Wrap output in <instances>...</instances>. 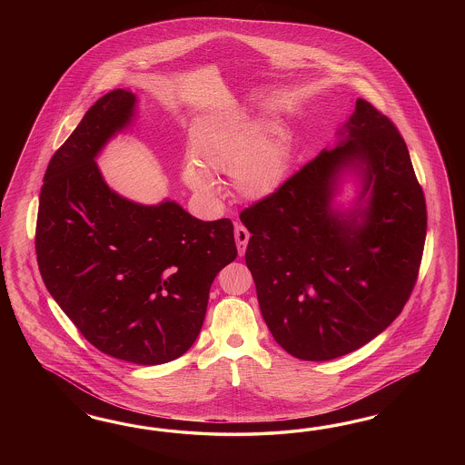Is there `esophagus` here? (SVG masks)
I'll return each instance as SVG.
<instances>
[{"mask_svg":"<svg viewBox=\"0 0 465 465\" xmlns=\"http://www.w3.org/2000/svg\"><path fill=\"white\" fill-rule=\"evenodd\" d=\"M249 239H251V233L247 232V228L242 225H235V242H237V249H239L240 257L245 253Z\"/></svg>","mask_w":465,"mask_h":465,"instance_id":"1","label":"esophagus"}]
</instances>
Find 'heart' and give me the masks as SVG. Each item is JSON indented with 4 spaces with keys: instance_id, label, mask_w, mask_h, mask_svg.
Masks as SVG:
<instances>
[{
    "instance_id": "1",
    "label": "heart",
    "mask_w": 465,
    "mask_h": 465,
    "mask_svg": "<svg viewBox=\"0 0 465 465\" xmlns=\"http://www.w3.org/2000/svg\"><path fill=\"white\" fill-rule=\"evenodd\" d=\"M193 158L183 165L185 185L204 201L222 189L214 173L230 175L235 193L259 203L274 196L288 169V136L280 123H266L245 111L214 114L197 126Z\"/></svg>"
}]
</instances>
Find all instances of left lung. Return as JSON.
<instances>
[{
    "label": "left lung",
    "instance_id": "left-lung-1",
    "mask_svg": "<svg viewBox=\"0 0 465 465\" xmlns=\"http://www.w3.org/2000/svg\"><path fill=\"white\" fill-rule=\"evenodd\" d=\"M351 178L357 194L337 197ZM272 338L298 360L327 361L377 338L404 309L426 239V203L394 124L358 99L336 143L274 196L240 214Z\"/></svg>",
    "mask_w": 465,
    "mask_h": 465
}]
</instances>
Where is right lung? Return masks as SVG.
<instances>
[{
  "label": "right lung",
  "mask_w": 465,
  "mask_h": 465,
  "mask_svg": "<svg viewBox=\"0 0 465 465\" xmlns=\"http://www.w3.org/2000/svg\"><path fill=\"white\" fill-rule=\"evenodd\" d=\"M136 114L133 92L105 94L51 158L35 252L45 288L90 344L152 366L194 344L237 247L228 218L203 222L172 199L141 204L107 185L95 160Z\"/></svg>",
  "instance_id": "right-lung-1"
}]
</instances>
